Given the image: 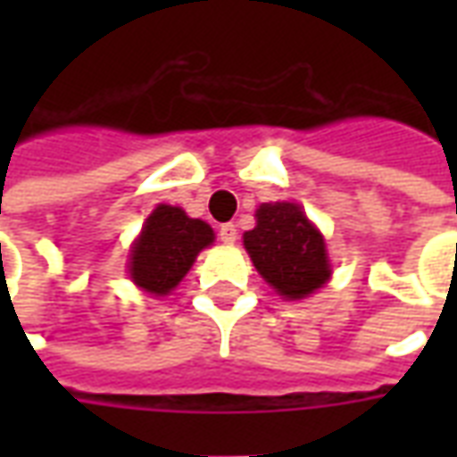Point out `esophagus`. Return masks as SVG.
I'll return each mask as SVG.
<instances>
[{"instance_id": "34e87169", "label": "esophagus", "mask_w": 457, "mask_h": 457, "mask_svg": "<svg viewBox=\"0 0 457 457\" xmlns=\"http://www.w3.org/2000/svg\"><path fill=\"white\" fill-rule=\"evenodd\" d=\"M220 239H222L225 245H235V239H237V225H232V222L220 225Z\"/></svg>"}]
</instances>
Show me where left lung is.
Instances as JSON below:
<instances>
[{
  "instance_id": "8db88e82",
  "label": "left lung",
  "mask_w": 457,
  "mask_h": 457,
  "mask_svg": "<svg viewBox=\"0 0 457 457\" xmlns=\"http://www.w3.org/2000/svg\"><path fill=\"white\" fill-rule=\"evenodd\" d=\"M245 249L278 296L306 298L330 278L326 239L298 203H262Z\"/></svg>"
}]
</instances>
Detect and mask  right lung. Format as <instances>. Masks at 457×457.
I'll return each instance as SVG.
<instances>
[{"label":"right lung","mask_w":457,"mask_h":457,"mask_svg":"<svg viewBox=\"0 0 457 457\" xmlns=\"http://www.w3.org/2000/svg\"><path fill=\"white\" fill-rule=\"evenodd\" d=\"M215 232L208 222L188 218L176 205H156L141 235L131 245L129 277L154 296H166L188 274L198 252L212 245Z\"/></svg>","instance_id":"add662e5"}]
</instances>
